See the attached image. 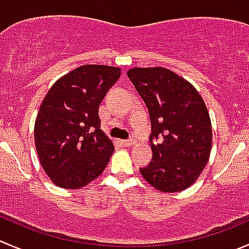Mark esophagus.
Instances as JSON below:
<instances>
[{
  "label": "esophagus",
  "mask_w": 249,
  "mask_h": 249,
  "mask_svg": "<svg viewBox=\"0 0 249 249\" xmlns=\"http://www.w3.org/2000/svg\"><path fill=\"white\" fill-rule=\"evenodd\" d=\"M122 143L124 144V146H132V144L136 143V141H135V139H129V140H123Z\"/></svg>",
  "instance_id": "obj_1"
}]
</instances>
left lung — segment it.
Here are the masks:
<instances>
[{
    "instance_id": "left-lung-1",
    "label": "left lung",
    "mask_w": 249,
    "mask_h": 249,
    "mask_svg": "<svg viewBox=\"0 0 249 249\" xmlns=\"http://www.w3.org/2000/svg\"><path fill=\"white\" fill-rule=\"evenodd\" d=\"M127 76L151 118L153 157L140 169L142 176L158 191L186 190L211 154L212 123L204 101L189 81L165 68H132Z\"/></svg>"
}]
</instances>
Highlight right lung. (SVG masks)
<instances>
[{
  "instance_id": "add662e5",
  "label": "right lung",
  "mask_w": 249,
  "mask_h": 249,
  "mask_svg": "<svg viewBox=\"0 0 249 249\" xmlns=\"http://www.w3.org/2000/svg\"><path fill=\"white\" fill-rule=\"evenodd\" d=\"M119 78V68L88 64L62 76L43 98L34 130L36 151L59 187H84L107 166L114 146L101 130L98 107Z\"/></svg>"
}]
</instances>
